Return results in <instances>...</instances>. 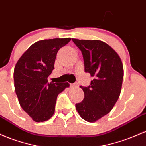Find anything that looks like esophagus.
Instances as JSON below:
<instances>
[{
  "label": "esophagus",
  "mask_w": 146,
  "mask_h": 146,
  "mask_svg": "<svg viewBox=\"0 0 146 146\" xmlns=\"http://www.w3.org/2000/svg\"><path fill=\"white\" fill-rule=\"evenodd\" d=\"M70 87H71L72 88H78V83H72V84L70 85Z\"/></svg>",
  "instance_id": "34e87169"
}]
</instances>
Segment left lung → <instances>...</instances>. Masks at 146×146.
<instances>
[{"label": "left lung", "instance_id": "left-lung-1", "mask_svg": "<svg viewBox=\"0 0 146 146\" xmlns=\"http://www.w3.org/2000/svg\"><path fill=\"white\" fill-rule=\"evenodd\" d=\"M72 41L81 51L85 72L94 78L88 87L80 86L84 99L76 104L81 117L93 123L112 110L120 96L123 66L118 54L106 42L98 40Z\"/></svg>", "mask_w": 146, "mask_h": 146}]
</instances>
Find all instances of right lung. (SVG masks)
<instances>
[{
    "label": "right lung",
    "mask_w": 146,
    "mask_h": 146,
    "mask_svg": "<svg viewBox=\"0 0 146 146\" xmlns=\"http://www.w3.org/2000/svg\"><path fill=\"white\" fill-rule=\"evenodd\" d=\"M71 40L70 38L42 40L27 49L16 63L14 88L23 110L35 122H43L53 116L57 96L68 83H48L54 69L57 52Z\"/></svg>",
    "instance_id": "obj_1"
}]
</instances>
